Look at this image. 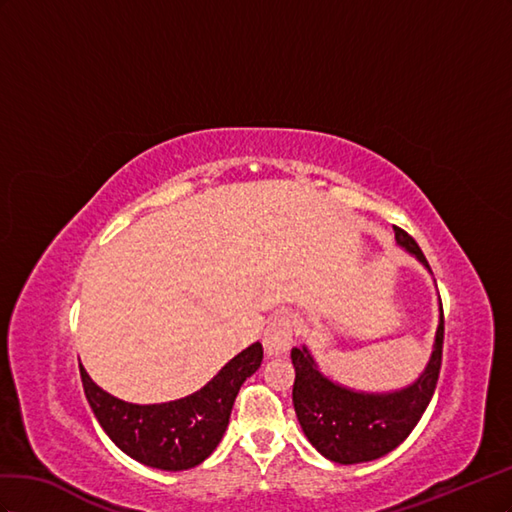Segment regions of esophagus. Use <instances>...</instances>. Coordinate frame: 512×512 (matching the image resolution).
<instances>
[{
    "mask_svg": "<svg viewBox=\"0 0 512 512\" xmlns=\"http://www.w3.org/2000/svg\"><path fill=\"white\" fill-rule=\"evenodd\" d=\"M294 341V321L287 315H276L264 332V349L268 356H283Z\"/></svg>",
    "mask_w": 512,
    "mask_h": 512,
    "instance_id": "obj_1",
    "label": "esophagus"
}]
</instances>
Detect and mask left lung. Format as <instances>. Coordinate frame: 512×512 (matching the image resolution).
<instances>
[{"label": "left lung", "instance_id": "1", "mask_svg": "<svg viewBox=\"0 0 512 512\" xmlns=\"http://www.w3.org/2000/svg\"><path fill=\"white\" fill-rule=\"evenodd\" d=\"M397 244L412 253L429 272V261L410 233L392 225ZM444 311L440 300L433 352L414 384L394 392H358L332 382L319 371L306 347L291 349L294 362V410L309 442L326 459L352 465L388 455L414 431L433 397L442 367Z\"/></svg>", "mask_w": 512, "mask_h": 512}]
</instances>
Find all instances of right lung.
Instances as JSON below:
<instances>
[{
    "mask_svg": "<svg viewBox=\"0 0 512 512\" xmlns=\"http://www.w3.org/2000/svg\"><path fill=\"white\" fill-rule=\"evenodd\" d=\"M261 358V343H253L231 358L201 390L156 405L126 403L98 388L83 364L79 371L87 403L111 442L143 465L180 472L212 455L229 425L240 386L259 369Z\"/></svg>",
    "mask_w": 512,
    "mask_h": 512,
    "instance_id": "obj_1",
    "label": "right lung"
}]
</instances>
